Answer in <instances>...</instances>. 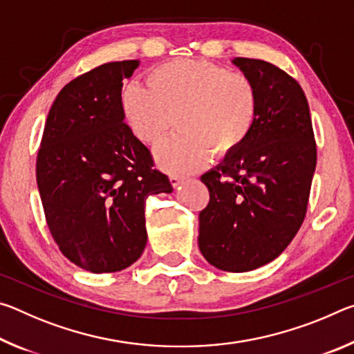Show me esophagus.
Segmentation results:
<instances>
[{"mask_svg": "<svg viewBox=\"0 0 354 354\" xmlns=\"http://www.w3.org/2000/svg\"><path fill=\"white\" fill-rule=\"evenodd\" d=\"M181 183H183V179L179 176H175V175L170 176V184L173 185V189H178L179 185H181Z\"/></svg>", "mask_w": 354, "mask_h": 354, "instance_id": "34e87169", "label": "esophagus"}]
</instances>
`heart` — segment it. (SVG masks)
Instances as JSON below:
<instances>
[{
	"instance_id": "1",
	"label": "heart",
	"mask_w": 354,
	"mask_h": 354,
	"mask_svg": "<svg viewBox=\"0 0 354 354\" xmlns=\"http://www.w3.org/2000/svg\"><path fill=\"white\" fill-rule=\"evenodd\" d=\"M120 109L137 140L154 147L170 133L175 118L181 133L154 153L160 170L190 175L243 147L257 122V93L243 75L201 59H173L148 73V87L129 82Z\"/></svg>"
}]
</instances>
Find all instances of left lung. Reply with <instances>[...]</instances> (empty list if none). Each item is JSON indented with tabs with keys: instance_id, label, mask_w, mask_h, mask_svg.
<instances>
[{
	"instance_id": "8db88e82",
	"label": "left lung",
	"mask_w": 354,
	"mask_h": 354,
	"mask_svg": "<svg viewBox=\"0 0 354 354\" xmlns=\"http://www.w3.org/2000/svg\"><path fill=\"white\" fill-rule=\"evenodd\" d=\"M257 93V122L234 154L201 176L209 205L198 247L211 266L250 272L283 253L306 215L317 164L309 104L299 84L273 64L234 57Z\"/></svg>"
}]
</instances>
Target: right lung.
I'll use <instances>...</instances> for the list:
<instances>
[{"label":"right lung","instance_id":"1","mask_svg":"<svg viewBox=\"0 0 354 354\" xmlns=\"http://www.w3.org/2000/svg\"><path fill=\"white\" fill-rule=\"evenodd\" d=\"M140 61L109 62L65 86L48 112L37 187L51 236L75 266L120 272L147 245L145 201L171 194L120 109L123 80Z\"/></svg>","mask_w":354,"mask_h":354}]
</instances>
